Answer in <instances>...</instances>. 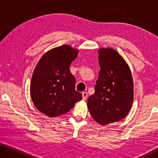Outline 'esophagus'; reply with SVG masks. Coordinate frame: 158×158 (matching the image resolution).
<instances>
[{
	"label": "esophagus",
	"instance_id": "34e87169",
	"mask_svg": "<svg viewBox=\"0 0 158 158\" xmlns=\"http://www.w3.org/2000/svg\"><path fill=\"white\" fill-rule=\"evenodd\" d=\"M82 99H83V100H86V98L87 97V93L85 92H82Z\"/></svg>",
	"mask_w": 158,
	"mask_h": 158
}]
</instances>
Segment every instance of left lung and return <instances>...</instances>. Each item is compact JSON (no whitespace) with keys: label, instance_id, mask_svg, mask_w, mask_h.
Returning <instances> with one entry per match:
<instances>
[{"label":"left lung","instance_id":"8db88e82","mask_svg":"<svg viewBox=\"0 0 158 158\" xmlns=\"http://www.w3.org/2000/svg\"><path fill=\"white\" fill-rule=\"evenodd\" d=\"M98 53L101 70L87 107L96 122L107 125L128 114L133 103V80L128 64L114 49L101 48Z\"/></svg>","mask_w":158,"mask_h":158}]
</instances>
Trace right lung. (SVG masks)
<instances>
[{"label":"right lung","instance_id":"1","mask_svg":"<svg viewBox=\"0 0 158 158\" xmlns=\"http://www.w3.org/2000/svg\"><path fill=\"white\" fill-rule=\"evenodd\" d=\"M77 54L78 50L65 44L47 51L35 66L30 96L36 108L49 117L66 114L82 99L69 70Z\"/></svg>","mask_w":158,"mask_h":158}]
</instances>
